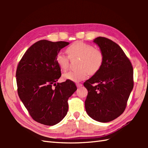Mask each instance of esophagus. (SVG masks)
I'll return each mask as SVG.
<instances>
[{"label": "esophagus", "instance_id": "34e87169", "mask_svg": "<svg viewBox=\"0 0 148 148\" xmlns=\"http://www.w3.org/2000/svg\"><path fill=\"white\" fill-rule=\"evenodd\" d=\"M76 86H77V88H80V87H81V86H83V84H81V83H77L76 84Z\"/></svg>", "mask_w": 148, "mask_h": 148}]
</instances>
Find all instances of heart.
<instances>
[{"mask_svg": "<svg viewBox=\"0 0 148 148\" xmlns=\"http://www.w3.org/2000/svg\"><path fill=\"white\" fill-rule=\"evenodd\" d=\"M66 52L70 58H79L76 71H69L64 75V79L74 82L85 79L88 74H95L103 65V55L100 50L82 41H76L69 46ZM56 62L62 71L67 70L69 65V58L62 52L56 56Z\"/></svg>", "mask_w": 148, "mask_h": 148, "instance_id": "b5f03b06", "label": "heart"}]
</instances>
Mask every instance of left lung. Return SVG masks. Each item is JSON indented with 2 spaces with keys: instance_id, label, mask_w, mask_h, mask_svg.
Listing matches in <instances>:
<instances>
[{
  "instance_id": "1",
  "label": "left lung",
  "mask_w": 148,
  "mask_h": 148,
  "mask_svg": "<svg viewBox=\"0 0 148 148\" xmlns=\"http://www.w3.org/2000/svg\"><path fill=\"white\" fill-rule=\"evenodd\" d=\"M93 42L103 55L101 69L84 83L88 90L85 109L90 117L106 123L124 112L134 88L133 67L118 45L103 37Z\"/></svg>"
}]
</instances>
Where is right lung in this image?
<instances>
[{
    "label": "right lung",
    "mask_w": 148,
    "mask_h": 148,
    "mask_svg": "<svg viewBox=\"0 0 148 148\" xmlns=\"http://www.w3.org/2000/svg\"><path fill=\"white\" fill-rule=\"evenodd\" d=\"M69 45L65 41L40 40L27 50L18 65L19 97L33 119L43 125L52 126L64 118L68 99L77 90L71 80L56 83L61 69L56 56Z\"/></svg>",
    "instance_id": "obj_1"
}]
</instances>
